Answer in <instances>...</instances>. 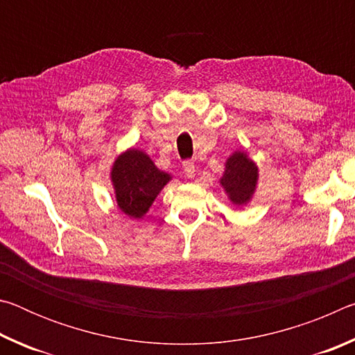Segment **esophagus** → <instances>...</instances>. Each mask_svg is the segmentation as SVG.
<instances>
[{
  "label": "esophagus",
  "instance_id": "34e87169",
  "mask_svg": "<svg viewBox=\"0 0 355 355\" xmlns=\"http://www.w3.org/2000/svg\"><path fill=\"white\" fill-rule=\"evenodd\" d=\"M183 171L186 173V177L194 178V175H196V164H194V161H191V159L183 161Z\"/></svg>",
  "mask_w": 355,
  "mask_h": 355
}]
</instances>
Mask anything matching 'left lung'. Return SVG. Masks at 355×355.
<instances>
[{
  "label": "left lung",
  "mask_w": 355,
  "mask_h": 355,
  "mask_svg": "<svg viewBox=\"0 0 355 355\" xmlns=\"http://www.w3.org/2000/svg\"><path fill=\"white\" fill-rule=\"evenodd\" d=\"M257 177V166L244 153L236 152L227 159L225 172L224 177L220 178V184L224 186L233 203L243 205L254 194Z\"/></svg>",
  "instance_id": "left-lung-1"
}]
</instances>
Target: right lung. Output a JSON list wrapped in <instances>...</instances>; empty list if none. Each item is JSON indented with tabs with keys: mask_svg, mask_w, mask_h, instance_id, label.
I'll list each match as a JSON object with an SVG mask.
<instances>
[{
	"mask_svg": "<svg viewBox=\"0 0 355 355\" xmlns=\"http://www.w3.org/2000/svg\"><path fill=\"white\" fill-rule=\"evenodd\" d=\"M111 180L119 208L131 218H142L171 175L156 169L148 155L128 150L114 163Z\"/></svg>",
	"mask_w": 355,
	"mask_h": 355,
	"instance_id": "1",
	"label": "right lung"
}]
</instances>
